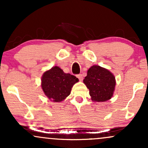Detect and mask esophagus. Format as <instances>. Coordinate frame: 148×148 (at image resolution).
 <instances>
[{"label":"esophagus","instance_id":"esophagus-1","mask_svg":"<svg viewBox=\"0 0 148 148\" xmlns=\"http://www.w3.org/2000/svg\"><path fill=\"white\" fill-rule=\"evenodd\" d=\"M76 76H77V78L80 80V81H82V80H83V75H82V74H78V75Z\"/></svg>","mask_w":148,"mask_h":148}]
</instances>
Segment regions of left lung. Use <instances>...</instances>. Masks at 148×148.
Returning a JSON list of instances; mask_svg holds the SVG:
<instances>
[{
    "mask_svg": "<svg viewBox=\"0 0 148 148\" xmlns=\"http://www.w3.org/2000/svg\"><path fill=\"white\" fill-rule=\"evenodd\" d=\"M84 83L89 89L91 99L98 102L111 99L116 84L114 75L99 65H93L88 69Z\"/></svg>",
    "mask_w": 148,
    "mask_h": 148,
    "instance_id": "obj_1",
    "label": "left lung"
}]
</instances>
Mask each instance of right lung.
<instances>
[{
  "instance_id": "1",
  "label": "right lung",
  "mask_w": 148,
  "mask_h": 148,
  "mask_svg": "<svg viewBox=\"0 0 148 148\" xmlns=\"http://www.w3.org/2000/svg\"><path fill=\"white\" fill-rule=\"evenodd\" d=\"M79 79L66 74L58 66L46 71L42 77V88L45 95L53 102H60L68 97Z\"/></svg>"
}]
</instances>
